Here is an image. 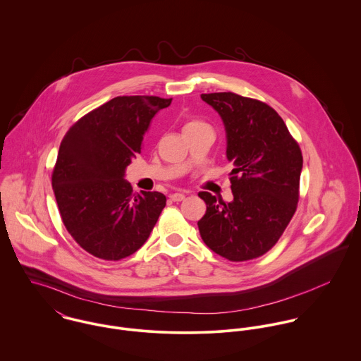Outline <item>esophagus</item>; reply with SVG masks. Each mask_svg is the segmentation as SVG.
I'll list each match as a JSON object with an SVG mask.
<instances>
[{"label":"esophagus","instance_id":"obj_1","mask_svg":"<svg viewBox=\"0 0 361 361\" xmlns=\"http://www.w3.org/2000/svg\"><path fill=\"white\" fill-rule=\"evenodd\" d=\"M188 196V193H185V192H179V193H173V195H171L169 196V199L172 200V202H182V200H185V197Z\"/></svg>","mask_w":361,"mask_h":361}]
</instances>
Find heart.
Returning a JSON list of instances; mask_svg holds the SVG:
<instances>
[{
    "instance_id": "b5f03b06",
    "label": "heart",
    "mask_w": 361,
    "mask_h": 361,
    "mask_svg": "<svg viewBox=\"0 0 361 361\" xmlns=\"http://www.w3.org/2000/svg\"><path fill=\"white\" fill-rule=\"evenodd\" d=\"M200 128H208V125L202 122V121H197V119H192L189 122L185 123L183 126V133L185 132H189V130H196V129H200Z\"/></svg>"
}]
</instances>
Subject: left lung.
Masks as SVG:
<instances>
[{"label": "left lung", "mask_w": 361, "mask_h": 361, "mask_svg": "<svg viewBox=\"0 0 361 361\" xmlns=\"http://www.w3.org/2000/svg\"><path fill=\"white\" fill-rule=\"evenodd\" d=\"M221 116L226 158L233 164V200L208 192L197 222L203 242L221 257L247 261L265 255L282 236L299 202L303 155L278 112L235 93L202 94Z\"/></svg>", "instance_id": "left-lung-1"}]
</instances>
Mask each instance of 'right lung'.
<instances>
[{"label": "right lung", "mask_w": 361, "mask_h": 361, "mask_svg": "<svg viewBox=\"0 0 361 361\" xmlns=\"http://www.w3.org/2000/svg\"><path fill=\"white\" fill-rule=\"evenodd\" d=\"M172 99L119 96L86 114L63 136L52 171L62 222L94 257L118 261L149 239L166 199L133 195L126 166L142 152L155 114Z\"/></svg>", "instance_id": "obj_1"}]
</instances>
